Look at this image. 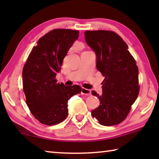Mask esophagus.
Returning a JSON list of instances; mask_svg holds the SVG:
<instances>
[{
  "mask_svg": "<svg viewBox=\"0 0 159 159\" xmlns=\"http://www.w3.org/2000/svg\"><path fill=\"white\" fill-rule=\"evenodd\" d=\"M81 94L83 95H91V90H88V89H86V88H82L81 89Z\"/></svg>",
  "mask_w": 159,
  "mask_h": 159,
  "instance_id": "34e87169",
  "label": "esophagus"
}]
</instances>
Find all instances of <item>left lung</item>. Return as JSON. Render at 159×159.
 <instances>
[{
	"instance_id": "1",
	"label": "left lung",
	"mask_w": 159,
	"mask_h": 159,
	"mask_svg": "<svg viewBox=\"0 0 159 159\" xmlns=\"http://www.w3.org/2000/svg\"><path fill=\"white\" fill-rule=\"evenodd\" d=\"M85 39L96 54V67L105 77L102 95L93 90L100 102L92 111L99 124L117 125L127 117L138 98L139 86L138 67L119 35L110 31H86Z\"/></svg>"
}]
</instances>
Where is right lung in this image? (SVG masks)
Listing matches in <instances>:
<instances>
[{
  "mask_svg": "<svg viewBox=\"0 0 159 159\" xmlns=\"http://www.w3.org/2000/svg\"><path fill=\"white\" fill-rule=\"evenodd\" d=\"M79 31L54 29L39 39L32 48L22 71L23 90L31 114L47 125L62 122L68 115V100L81 92L78 85L57 83L64 58L76 41Z\"/></svg>",
  "mask_w": 159,
  "mask_h": 159,
  "instance_id": "right-lung-1",
  "label": "right lung"
}]
</instances>
